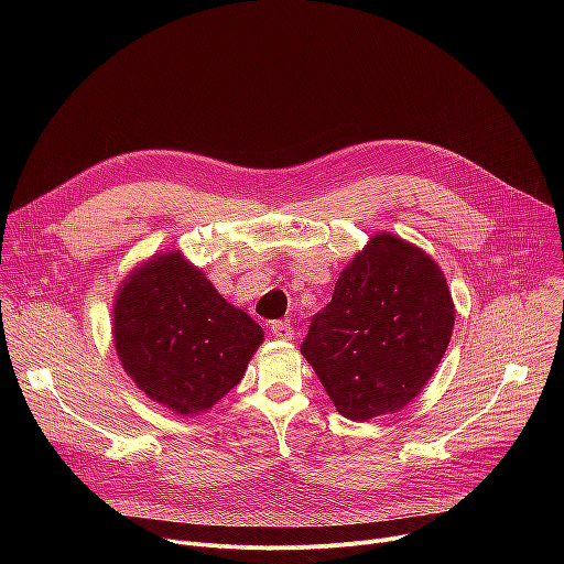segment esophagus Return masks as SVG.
Segmentation results:
<instances>
[{
    "mask_svg": "<svg viewBox=\"0 0 564 564\" xmlns=\"http://www.w3.org/2000/svg\"><path fill=\"white\" fill-rule=\"evenodd\" d=\"M270 333H272V337L283 339V341H290L294 337V328H292L290 321H272Z\"/></svg>",
    "mask_w": 564,
    "mask_h": 564,
    "instance_id": "esophagus-1",
    "label": "esophagus"
}]
</instances>
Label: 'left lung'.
I'll list each match as a JSON object with an SVG mask.
<instances>
[{
  "instance_id": "1",
  "label": "left lung",
  "mask_w": 564,
  "mask_h": 564,
  "mask_svg": "<svg viewBox=\"0 0 564 564\" xmlns=\"http://www.w3.org/2000/svg\"><path fill=\"white\" fill-rule=\"evenodd\" d=\"M455 324L446 279L420 248L377 234L312 316L303 357L352 422L397 413L442 361Z\"/></svg>"
}]
</instances>
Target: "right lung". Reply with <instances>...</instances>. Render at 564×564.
<instances>
[{"instance_id": "add662e5", "label": "right lung", "mask_w": 564, "mask_h": 564, "mask_svg": "<svg viewBox=\"0 0 564 564\" xmlns=\"http://www.w3.org/2000/svg\"><path fill=\"white\" fill-rule=\"evenodd\" d=\"M113 337L124 370L149 399L198 415L243 379L263 330L200 270L167 252L124 281Z\"/></svg>"}]
</instances>
